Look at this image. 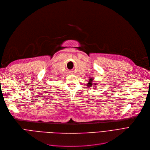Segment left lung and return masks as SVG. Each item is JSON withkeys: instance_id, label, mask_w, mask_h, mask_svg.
<instances>
[{"instance_id": "8db88e82", "label": "left lung", "mask_w": 150, "mask_h": 150, "mask_svg": "<svg viewBox=\"0 0 150 150\" xmlns=\"http://www.w3.org/2000/svg\"><path fill=\"white\" fill-rule=\"evenodd\" d=\"M93 79H92V78H90V80H89V82H88V87H90L91 86H92V85H93V84H92V82H93Z\"/></svg>"}]
</instances>
